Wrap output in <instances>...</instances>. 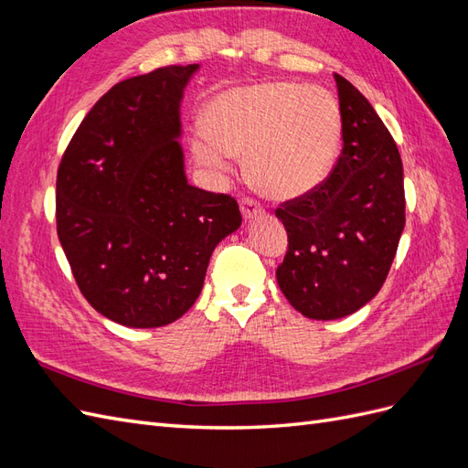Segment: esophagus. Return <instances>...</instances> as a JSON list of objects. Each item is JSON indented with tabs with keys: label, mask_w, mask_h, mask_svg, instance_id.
<instances>
[{
	"label": "esophagus",
	"mask_w": 468,
	"mask_h": 468,
	"mask_svg": "<svg viewBox=\"0 0 468 468\" xmlns=\"http://www.w3.org/2000/svg\"><path fill=\"white\" fill-rule=\"evenodd\" d=\"M239 208H242V215L248 220L263 215V207L256 199H251V197H244V199L239 201Z\"/></svg>",
	"instance_id": "34e87169"
}]
</instances>
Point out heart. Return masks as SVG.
Wrapping results in <instances>:
<instances>
[{"instance_id":"heart-1","label":"heart","mask_w":468,"mask_h":468,"mask_svg":"<svg viewBox=\"0 0 468 468\" xmlns=\"http://www.w3.org/2000/svg\"><path fill=\"white\" fill-rule=\"evenodd\" d=\"M197 160L226 167V154L248 155V177L263 195L294 199L330 176L342 143V112L320 88L267 81L217 95L205 111Z\"/></svg>"}]
</instances>
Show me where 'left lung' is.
<instances>
[{"label":"left lung","instance_id":"left-lung-1","mask_svg":"<svg viewBox=\"0 0 468 468\" xmlns=\"http://www.w3.org/2000/svg\"><path fill=\"white\" fill-rule=\"evenodd\" d=\"M342 154L320 186L281 203L289 246L277 282L292 308L335 320L369 303L385 282L406 224L404 172L394 138L363 93L334 74Z\"/></svg>","mask_w":468,"mask_h":468}]
</instances>
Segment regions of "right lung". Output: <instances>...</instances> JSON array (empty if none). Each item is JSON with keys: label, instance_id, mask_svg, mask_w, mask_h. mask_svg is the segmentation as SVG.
Instances as JSON below:
<instances>
[{"label": "right lung", "instance_id": "add662e5", "mask_svg": "<svg viewBox=\"0 0 468 468\" xmlns=\"http://www.w3.org/2000/svg\"><path fill=\"white\" fill-rule=\"evenodd\" d=\"M197 68L164 66L112 86L56 176V232L76 285L129 328L186 314L212 250L242 224L234 197L193 187L183 172L179 103Z\"/></svg>", "mask_w": 468, "mask_h": 468}]
</instances>
